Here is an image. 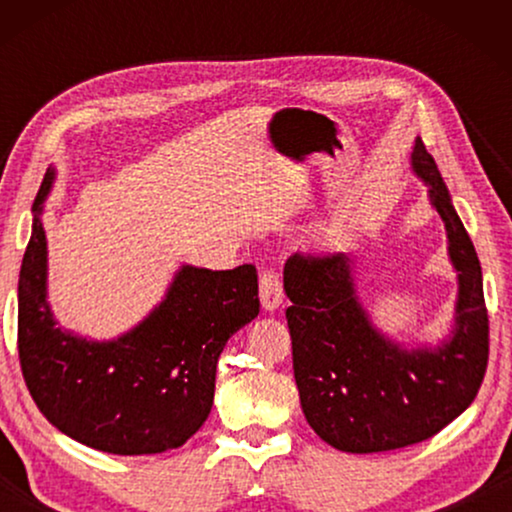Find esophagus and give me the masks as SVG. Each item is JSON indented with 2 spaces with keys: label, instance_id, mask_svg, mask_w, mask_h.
<instances>
[{
  "label": "esophagus",
  "instance_id": "34e87169",
  "mask_svg": "<svg viewBox=\"0 0 512 512\" xmlns=\"http://www.w3.org/2000/svg\"><path fill=\"white\" fill-rule=\"evenodd\" d=\"M258 289H261V305L263 310H277L282 305L284 298V289H282V279L275 270H265L261 275V282H258Z\"/></svg>",
  "mask_w": 512,
  "mask_h": 512
}]
</instances>
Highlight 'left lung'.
Returning a JSON list of instances; mask_svg holds the SVG:
<instances>
[{
    "label": "left lung",
    "instance_id": "1",
    "mask_svg": "<svg viewBox=\"0 0 512 512\" xmlns=\"http://www.w3.org/2000/svg\"><path fill=\"white\" fill-rule=\"evenodd\" d=\"M412 170L429 186L459 272L450 340L436 349H403L377 331L356 296L345 254L296 251L284 265L300 405L314 433L342 452H389L436 436L473 403L487 370L489 317L478 254L419 137Z\"/></svg>",
    "mask_w": 512,
    "mask_h": 512
}]
</instances>
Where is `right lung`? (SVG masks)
<instances>
[{
	"label": "right lung",
	"instance_id": "add662e5",
	"mask_svg": "<svg viewBox=\"0 0 512 512\" xmlns=\"http://www.w3.org/2000/svg\"><path fill=\"white\" fill-rule=\"evenodd\" d=\"M34 200L32 235L18 279V359L48 422L109 454H158L181 447L214 403L216 363L228 338L261 310L254 265L207 270L184 265L142 324L109 342L55 326L46 300V233Z\"/></svg>",
	"mask_w": 512,
	"mask_h": 512
}]
</instances>
